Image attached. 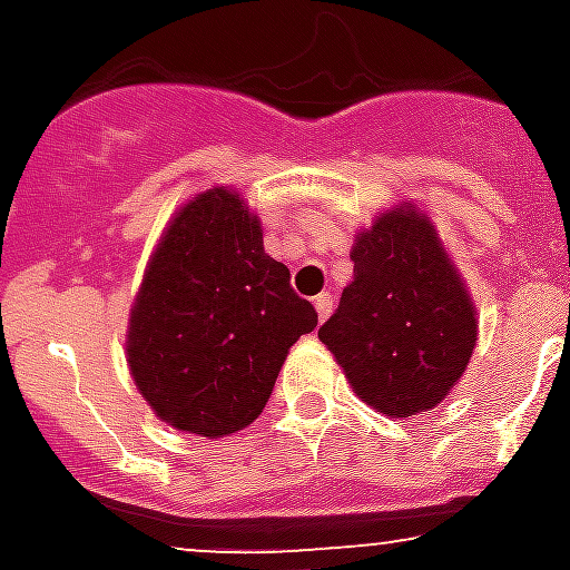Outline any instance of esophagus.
Wrapping results in <instances>:
<instances>
[{
    "instance_id": "esophagus-1",
    "label": "esophagus",
    "mask_w": 570,
    "mask_h": 570,
    "mask_svg": "<svg viewBox=\"0 0 570 570\" xmlns=\"http://www.w3.org/2000/svg\"><path fill=\"white\" fill-rule=\"evenodd\" d=\"M314 308H317V317L326 321V317H330V311H333V296H330V293H321V296L314 298Z\"/></svg>"
}]
</instances>
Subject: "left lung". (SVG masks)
<instances>
[{"instance_id":"obj_1","label":"left lung","mask_w":570,"mask_h":570,"mask_svg":"<svg viewBox=\"0 0 570 570\" xmlns=\"http://www.w3.org/2000/svg\"><path fill=\"white\" fill-rule=\"evenodd\" d=\"M354 281L321 326L363 403L394 419L428 412L452 391L476 345L461 277L415 210H391L351 253Z\"/></svg>"}]
</instances>
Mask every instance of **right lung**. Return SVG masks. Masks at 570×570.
Returning a JSON list of instances; mask_svg holds the SVG:
<instances>
[{
    "label": "right lung",
    "mask_w": 570,
    "mask_h": 570,
    "mask_svg": "<svg viewBox=\"0 0 570 570\" xmlns=\"http://www.w3.org/2000/svg\"><path fill=\"white\" fill-rule=\"evenodd\" d=\"M314 326L244 200L213 188L176 213L151 256L128 363L158 419L216 440L259 419L286 351Z\"/></svg>",
    "instance_id": "1"
}]
</instances>
